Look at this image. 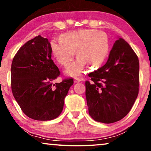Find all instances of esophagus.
Returning a JSON list of instances; mask_svg holds the SVG:
<instances>
[{
  "instance_id": "1",
  "label": "esophagus",
  "mask_w": 151,
  "mask_h": 151,
  "mask_svg": "<svg viewBox=\"0 0 151 151\" xmlns=\"http://www.w3.org/2000/svg\"><path fill=\"white\" fill-rule=\"evenodd\" d=\"M82 78H78V77H76V78H74V82H76V83H77V82H81V81H82Z\"/></svg>"
}]
</instances>
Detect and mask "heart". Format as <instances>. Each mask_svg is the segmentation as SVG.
<instances>
[{
  "label": "heart",
  "mask_w": 151,
  "mask_h": 151,
  "mask_svg": "<svg viewBox=\"0 0 151 151\" xmlns=\"http://www.w3.org/2000/svg\"><path fill=\"white\" fill-rule=\"evenodd\" d=\"M50 48L53 56L59 65L67 67L75 56L78 57L67 69L65 73L78 76L83 72L86 64L98 67L109 56L110 43L106 33L96 29H80L64 34L60 39H52Z\"/></svg>",
  "instance_id": "b5f03b06"
}]
</instances>
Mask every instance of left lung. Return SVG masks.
Segmentation results:
<instances>
[{
    "instance_id": "8db88e82",
    "label": "left lung",
    "mask_w": 151,
    "mask_h": 151,
    "mask_svg": "<svg viewBox=\"0 0 151 151\" xmlns=\"http://www.w3.org/2000/svg\"><path fill=\"white\" fill-rule=\"evenodd\" d=\"M85 82L88 113L94 120L110 124L124 118L137 98L139 63L129 43L119 38L104 66Z\"/></svg>"
}]
</instances>
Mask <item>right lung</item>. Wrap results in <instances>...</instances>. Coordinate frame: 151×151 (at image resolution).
Here are the masks:
<instances>
[{"instance_id": "obj_1", "label": "right lung", "mask_w": 151, "mask_h": 151, "mask_svg": "<svg viewBox=\"0 0 151 151\" xmlns=\"http://www.w3.org/2000/svg\"><path fill=\"white\" fill-rule=\"evenodd\" d=\"M60 74L51 59L47 38L39 35L19 49L12 63L11 86L14 98L27 116L40 121L59 116L73 84V78L53 84Z\"/></svg>"}]
</instances>
